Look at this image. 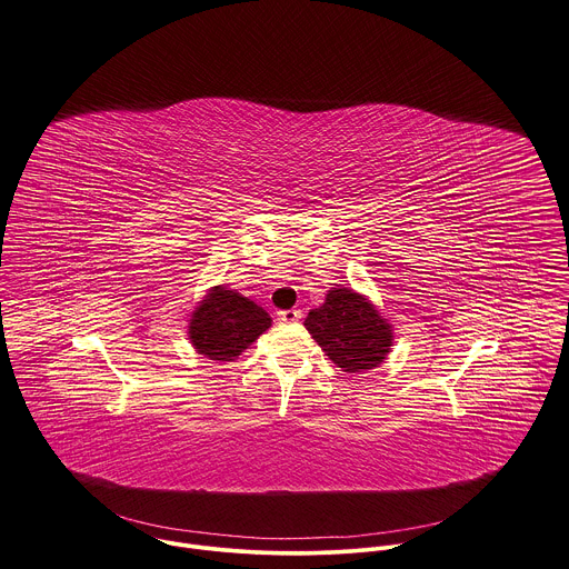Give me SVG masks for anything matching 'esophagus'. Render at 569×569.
<instances>
[{
  "label": "esophagus",
  "instance_id": "1",
  "mask_svg": "<svg viewBox=\"0 0 569 569\" xmlns=\"http://www.w3.org/2000/svg\"><path fill=\"white\" fill-rule=\"evenodd\" d=\"M301 317H303L301 310H281V312H277V321H281V323H297V321H301Z\"/></svg>",
  "mask_w": 569,
  "mask_h": 569
}]
</instances>
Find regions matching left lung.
<instances>
[{
	"label": "left lung",
	"mask_w": 569,
	"mask_h": 569,
	"mask_svg": "<svg viewBox=\"0 0 569 569\" xmlns=\"http://www.w3.org/2000/svg\"><path fill=\"white\" fill-rule=\"evenodd\" d=\"M306 330L349 373L378 367L391 347V326L365 297L347 288L330 290L326 303L310 310Z\"/></svg>",
	"instance_id": "left-lung-1"
}]
</instances>
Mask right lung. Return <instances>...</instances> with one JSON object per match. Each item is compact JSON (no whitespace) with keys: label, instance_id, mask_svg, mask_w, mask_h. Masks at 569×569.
Instances as JSON below:
<instances>
[{"label":"right lung","instance_id":"1","mask_svg":"<svg viewBox=\"0 0 569 569\" xmlns=\"http://www.w3.org/2000/svg\"><path fill=\"white\" fill-rule=\"evenodd\" d=\"M270 323L263 308L234 290L218 286L193 312L189 337L200 353L224 362L234 360L250 342L257 341Z\"/></svg>","mask_w":569,"mask_h":569}]
</instances>
